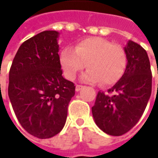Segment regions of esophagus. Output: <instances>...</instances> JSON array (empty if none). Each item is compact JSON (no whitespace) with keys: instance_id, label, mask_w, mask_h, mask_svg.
<instances>
[{"instance_id":"esophagus-1","label":"esophagus","mask_w":158,"mask_h":158,"mask_svg":"<svg viewBox=\"0 0 158 158\" xmlns=\"http://www.w3.org/2000/svg\"><path fill=\"white\" fill-rule=\"evenodd\" d=\"M82 87H83V86H82V85H76V91H80V90L82 89Z\"/></svg>"}]
</instances>
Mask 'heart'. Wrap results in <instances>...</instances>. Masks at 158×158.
<instances>
[{"mask_svg":"<svg viewBox=\"0 0 158 158\" xmlns=\"http://www.w3.org/2000/svg\"><path fill=\"white\" fill-rule=\"evenodd\" d=\"M60 63L69 80H74L87 66L89 69L82 76L83 82L110 85L124 75L127 57L121 46L101 38H89L79 41L75 48L64 47L60 53Z\"/></svg>","mask_w":158,"mask_h":158,"instance_id":"obj_1","label":"heart"}]
</instances>
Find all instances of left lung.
<instances>
[{
    "mask_svg": "<svg viewBox=\"0 0 158 158\" xmlns=\"http://www.w3.org/2000/svg\"><path fill=\"white\" fill-rule=\"evenodd\" d=\"M124 50L127 65L124 75L106 94L98 91L92 110L97 126L103 132L119 136L133 128L147 106L152 88V75L147 52L128 40Z\"/></svg>",
    "mask_w": 158,
    "mask_h": 158,
    "instance_id": "obj_1",
    "label": "left lung"
}]
</instances>
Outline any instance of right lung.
I'll list each match as a JSON object with an SVG mask.
<instances>
[{
  "mask_svg": "<svg viewBox=\"0 0 158 158\" xmlns=\"http://www.w3.org/2000/svg\"><path fill=\"white\" fill-rule=\"evenodd\" d=\"M56 31L24 41L9 70L8 93L21 126L40 139L62 130L76 86L62 76Z\"/></svg>",
  "mask_w": 158,
  "mask_h": 158,
  "instance_id": "1",
  "label": "right lung"
}]
</instances>
